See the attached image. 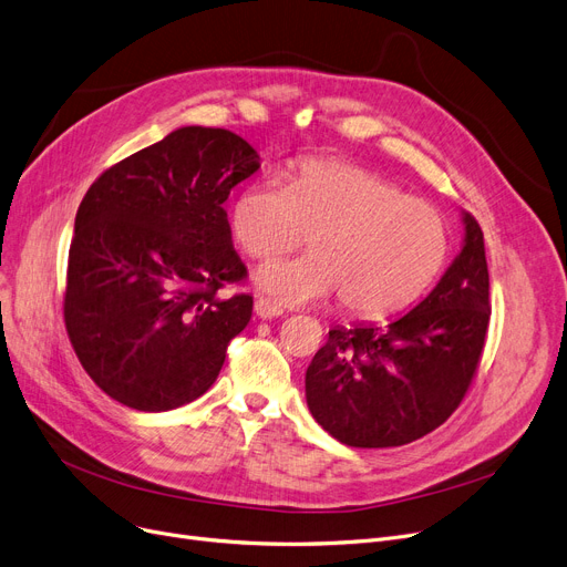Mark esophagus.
Returning a JSON list of instances; mask_svg holds the SVG:
<instances>
[{
	"mask_svg": "<svg viewBox=\"0 0 567 567\" xmlns=\"http://www.w3.org/2000/svg\"><path fill=\"white\" fill-rule=\"evenodd\" d=\"M255 315L259 319H276L282 315V308L271 301H266V299H259V301H255Z\"/></svg>",
	"mask_w": 567,
	"mask_h": 567,
	"instance_id": "esophagus-1",
	"label": "esophagus"
}]
</instances>
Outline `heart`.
<instances>
[{"label": "heart", "instance_id": "b5f03b06", "mask_svg": "<svg viewBox=\"0 0 567 567\" xmlns=\"http://www.w3.org/2000/svg\"><path fill=\"white\" fill-rule=\"evenodd\" d=\"M231 234L264 259L312 231V250L264 261L255 285L282 306L342 293L355 315H389L427 289L449 252L436 208L389 178L340 161L296 163L287 184L261 178L231 202Z\"/></svg>", "mask_w": 567, "mask_h": 567}]
</instances>
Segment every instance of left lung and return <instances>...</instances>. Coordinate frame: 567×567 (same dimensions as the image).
I'll return each instance as SVG.
<instances>
[{"instance_id":"1","label":"left lung","mask_w":567,"mask_h":567,"mask_svg":"<svg viewBox=\"0 0 567 567\" xmlns=\"http://www.w3.org/2000/svg\"><path fill=\"white\" fill-rule=\"evenodd\" d=\"M462 250L413 310L389 323L336 326L306 372L312 419L353 449H393L460 406L489 323L481 225L462 212Z\"/></svg>"}]
</instances>
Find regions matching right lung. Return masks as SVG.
Here are the masks:
<instances>
[{
	"label": "right lung",
	"instance_id": "right-lung-1",
	"mask_svg": "<svg viewBox=\"0 0 567 567\" xmlns=\"http://www.w3.org/2000/svg\"><path fill=\"white\" fill-rule=\"evenodd\" d=\"M259 169L225 128L184 126L116 163L86 190L69 250L64 319L86 374L118 404L169 411L212 389L252 296L223 208Z\"/></svg>",
	"mask_w": 567,
	"mask_h": 567
}]
</instances>
